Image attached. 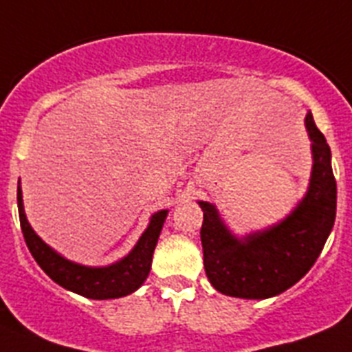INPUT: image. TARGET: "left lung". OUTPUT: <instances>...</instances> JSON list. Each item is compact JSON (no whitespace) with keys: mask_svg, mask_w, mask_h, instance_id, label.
<instances>
[{"mask_svg":"<svg viewBox=\"0 0 352 352\" xmlns=\"http://www.w3.org/2000/svg\"><path fill=\"white\" fill-rule=\"evenodd\" d=\"M313 141V171L302 202L281 223L268 231L236 240L209 202L204 211L200 240L206 276L218 292L240 299H268L300 281L320 256L336 217V181L331 148L306 114Z\"/></svg>","mask_w":352,"mask_h":352,"instance_id":"8db88e82","label":"left lung"}]
</instances>
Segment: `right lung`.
I'll use <instances>...</instances> for the list:
<instances>
[{"instance_id":"1","label":"right lung","mask_w":352,"mask_h":352,"mask_svg":"<svg viewBox=\"0 0 352 352\" xmlns=\"http://www.w3.org/2000/svg\"><path fill=\"white\" fill-rule=\"evenodd\" d=\"M17 208H19L21 231H23L28 250L32 252L37 265L62 288L84 295L87 299L98 300L125 297L143 285L148 276L150 267H152L153 250H155L162 223H164L168 212L159 211L153 214L148 229L143 232L134 250L125 259H121L111 267L89 268L60 258L55 250L50 249L48 245L35 234L25 217L21 188H17Z\"/></svg>"}]
</instances>
